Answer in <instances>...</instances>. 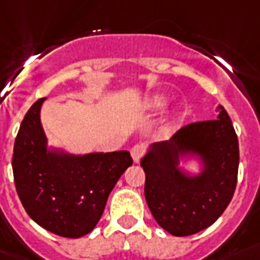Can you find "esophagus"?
I'll use <instances>...</instances> for the list:
<instances>
[{"label":"esophagus","instance_id":"obj_1","mask_svg":"<svg viewBox=\"0 0 260 260\" xmlns=\"http://www.w3.org/2000/svg\"><path fill=\"white\" fill-rule=\"evenodd\" d=\"M130 153H132V157L134 162H138L142 158V156H144V146L142 145H134Z\"/></svg>","mask_w":260,"mask_h":260}]
</instances>
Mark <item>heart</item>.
<instances>
[{
    "instance_id": "1",
    "label": "heart",
    "mask_w": 260,
    "mask_h": 260,
    "mask_svg": "<svg viewBox=\"0 0 260 260\" xmlns=\"http://www.w3.org/2000/svg\"><path fill=\"white\" fill-rule=\"evenodd\" d=\"M164 98H161V96H156V98H152L148 102V107L150 108H160L164 106Z\"/></svg>"
}]
</instances>
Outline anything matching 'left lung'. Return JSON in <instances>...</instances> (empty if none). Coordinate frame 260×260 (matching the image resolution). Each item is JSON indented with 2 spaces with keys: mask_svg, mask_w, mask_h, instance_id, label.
<instances>
[{
  "mask_svg": "<svg viewBox=\"0 0 260 260\" xmlns=\"http://www.w3.org/2000/svg\"><path fill=\"white\" fill-rule=\"evenodd\" d=\"M198 154L199 177H186L178 158ZM145 198L154 220L174 236L198 233L224 213L232 201L239 171V140L224 107L218 119L188 123L170 141L152 145L142 160Z\"/></svg>",
  "mask_w": 260,
  "mask_h": 260,
  "instance_id": "8db88e82",
  "label": "left lung"
}]
</instances>
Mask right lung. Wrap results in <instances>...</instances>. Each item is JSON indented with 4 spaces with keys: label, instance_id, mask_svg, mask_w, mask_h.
I'll list each match as a JSON object with an SVG mask.
<instances>
[{
    "label": "right lung",
    "instance_id": "right-lung-1",
    "mask_svg": "<svg viewBox=\"0 0 260 260\" xmlns=\"http://www.w3.org/2000/svg\"><path fill=\"white\" fill-rule=\"evenodd\" d=\"M44 99L28 110L15 140L16 191L36 224L58 236L77 239L96 226L108 195L133 158L127 150L85 156L48 152L40 124Z\"/></svg>",
    "mask_w": 260,
    "mask_h": 260
}]
</instances>
